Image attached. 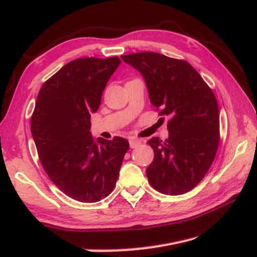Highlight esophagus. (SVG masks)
<instances>
[{
    "instance_id": "esophagus-1",
    "label": "esophagus",
    "mask_w": 257,
    "mask_h": 257,
    "mask_svg": "<svg viewBox=\"0 0 257 257\" xmlns=\"http://www.w3.org/2000/svg\"><path fill=\"white\" fill-rule=\"evenodd\" d=\"M139 145H142V142L138 141V139H130V147L132 148V149H134V148L138 147Z\"/></svg>"
}]
</instances>
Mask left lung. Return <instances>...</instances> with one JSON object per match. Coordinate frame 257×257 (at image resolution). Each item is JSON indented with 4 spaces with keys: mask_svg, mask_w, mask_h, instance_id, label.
Returning <instances> with one entry per match:
<instances>
[{
    "mask_svg": "<svg viewBox=\"0 0 257 257\" xmlns=\"http://www.w3.org/2000/svg\"><path fill=\"white\" fill-rule=\"evenodd\" d=\"M141 73L151 104L169 116V137L151 138L154 159L146 173L152 188L181 195L201 181L220 143L219 107L212 90L190 63L157 52L121 56Z\"/></svg>",
    "mask_w": 257,
    "mask_h": 257,
    "instance_id": "1",
    "label": "left lung"
}]
</instances>
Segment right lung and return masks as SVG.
<instances>
[{"instance_id": "1", "label": "right lung", "mask_w": 257, "mask_h": 257, "mask_svg": "<svg viewBox=\"0 0 257 257\" xmlns=\"http://www.w3.org/2000/svg\"><path fill=\"white\" fill-rule=\"evenodd\" d=\"M121 63L118 57L82 58L65 64L38 92L31 132L43 168L71 198L96 203L112 192L128 142L91 135V113Z\"/></svg>"}]
</instances>
